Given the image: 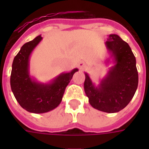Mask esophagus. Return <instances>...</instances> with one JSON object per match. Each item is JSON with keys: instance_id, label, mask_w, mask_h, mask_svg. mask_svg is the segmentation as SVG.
<instances>
[{"instance_id": "1", "label": "esophagus", "mask_w": 149, "mask_h": 149, "mask_svg": "<svg viewBox=\"0 0 149 149\" xmlns=\"http://www.w3.org/2000/svg\"><path fill=\"white\" fill-rule=\"evenodd\" d=\"M79 68L81 69V70H84V69H85V68L86 67V63H84V61H81V62H79Z\"/></svg>"}]
</instances>
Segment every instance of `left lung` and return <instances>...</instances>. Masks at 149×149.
<instances>
[{
    "mask_svg": "<svg viewBox=\"0 0 149 149\" xmlns=\"http://www.w3.org/2000/svg\"><path fill=\"white\" fill-rule=\"evenodd\" d=\"M105 45L115 64L97 86H94L89 75L85 73L84 91L93 108L107 113H116L129 104L138 88L136 59L129 45L118 35H110Z\"/></svg>",
    "mask_w": 149,
    "mask_h": 149,
    "instance_id": "obj_1",
    "label": "left lung"
}]
</instances>
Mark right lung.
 I'll return each instance as SVG.
<instances>
[{"label": "right lung", "instance_id": "1", "mask_svg": "<svg viewBox=\"0 0 149 149\" xmlns=\"http://www.w3.org/2000/svg\"><path fill=\"white\" fill-rule=\"evenodd\" d=\"M42 39L41 36L23 45L14 58L10 74V87L22 108L29 112L42 113L53 110L62 101L65 87L78 71L62 73L49 84H40L29 75V57Z\"/></svg>", "mask_w": 149, "mask_h": 149}]
</instances>
